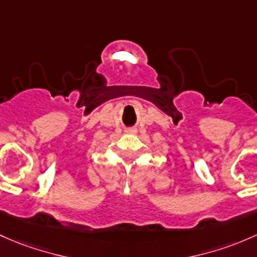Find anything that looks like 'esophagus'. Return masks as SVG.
Listing matches in <instances>:
<instances>
[{"label":"esophagus","mask_w":257,"mask_h":257,"mask_svg":"<svg viewBox=\"0 0 257 257\" xmlns=\"http://www.w3.org/2000/svg\"><path fill=\"white\" fill-rule=\"evenodd\" d=\"M127 132L128 134H135V132H136V128H128Z\"/></svg>","instance_id":"34e87169"}]
</instances>
